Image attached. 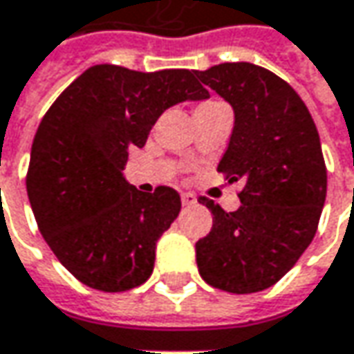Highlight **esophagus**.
<instances>
[{
  "instance_id": "esophagus-1",
  "label": "esophagus",
  "mask_w": 354,
  "mask_h": 354,
  "mask_svg": "<svg viewBox=\"0 0 354 354\" xmlns=\"http://www.w3.org/2000/svg\"><path fill=\"white\" fill-rule=\"evenodd\" d=\"M181 203H183V207H191V205L197 203V197H195L193 193H183V195H181Z\"/></svg>"
}]
</instances>
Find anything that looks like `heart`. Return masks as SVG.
<instances>
[{"mask_svg": "<svg viewBox=\"0 0 354 354\" xmlns=\"http://www.w3.org/2000/svg\"><path fill=\"white\" fill-rule=\"evenodd\" d=\"M212 104H218V102H203V104H198V106H212ZM197 106V108H198Z\"/></svg>", "mask_w": 354, "mask_h": 354, "instance_id": "obj_1", "label": "heart"}]
</instances>
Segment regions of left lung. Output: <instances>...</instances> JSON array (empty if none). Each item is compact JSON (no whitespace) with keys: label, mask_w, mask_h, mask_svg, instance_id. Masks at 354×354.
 <instances>
[{"label":"left lung","mask_w":354,"mask_h":354,"mask_svg":"<svg viewBox=\"0 0 354 354\" xmlns=\"http://www.w3.org/2000/svg\"><path fill=\"white\" fill-rule=\"evenodd\" d=\"M197 78L234 108V128L216 171L242 181L240 209L212 212L197 242V266L209 286L228 293L262 292L283 278L317 232L327 167L315 122L299 94L252 62H223Z\"/></svg>","instance_id":"8db88e82"}]
</instances>
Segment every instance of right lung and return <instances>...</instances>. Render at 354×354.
Instances as JSON below:
<instances>
[{
	"mask_svg": "<svg viewBox=\"0 0 354 354\" xmlns=\"http://www.w3.org/2000/svg\"><path fill=\"white\" fill-rule=\"evenodd\" d=\"M195 75L90 66L37 128L25 177L35 221L59 262L92 290L128 292L153 272L156 242L181 197L167 185L138 191L122 169L169 106L209 98Z\"/></svg>",
	"mask_w": 354,
	"mask_h": 354,
	"instance_id": "add662e5",
	"label": "right lung"
}]
</instances>
